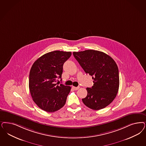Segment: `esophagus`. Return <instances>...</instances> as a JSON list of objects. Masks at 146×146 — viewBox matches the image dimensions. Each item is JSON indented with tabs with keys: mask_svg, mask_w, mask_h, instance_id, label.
<instances>
[{
	"mask_svg": "<svg viewBox=\"0 0 146 146\" xmlns=\"http://www.w3.org/2000/svg\"><path fill=\"white\" fill-rule=\"evenodd\" d=\"M72 88H73L74 90H78V89H79V87H74V86H73V87H72Z\"/></svg>",
	"mask_w": 146,
	"mask_h": 146,
	"instance_id": "34e87169",
	"label": "esophagus"
}]
</instances>
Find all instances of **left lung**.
I'll list each match as a JSON object with an SVG mask.
<instances>
[{
  "mask_svg": "<svg viewBox=\"0 0 146 146\" xmlns=\"http://www.w3.org/2000/svg\"><path fill=\"white\" fill-rule=\"evenodd\" d=\"M74 58L86 73L92 76L93 86L87 87V96L82 99L86 106L100 110L115 98L119 87L117 66L110 56L98 50L74 52Z\"/></svg>",
  "mask_w": 146,
  "mask_h": 146,
  "instance_id": "8db88e82",
  "label": "left lung"
}]
</instances>
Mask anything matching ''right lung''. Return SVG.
<instances>
[{
	"mask_svg": "<svg viewBox=\"0 0 146 146\" xmlns=\"http://www.w3.org/2000/svg\"><path fill=\"white\" fill-rule=\"evenodd\" d=\"M71 54L70 52H50L40 56L32 66L29 89L33 100L41 110L54 112L65 105L71 87L55 82L61 78L63 65Z\"/></svg>",
	"mask_w": 146,
	"mask_h": 146,
	"instance_id": "right-lung-1",
	"label": "right lung"
}]
</instances>
